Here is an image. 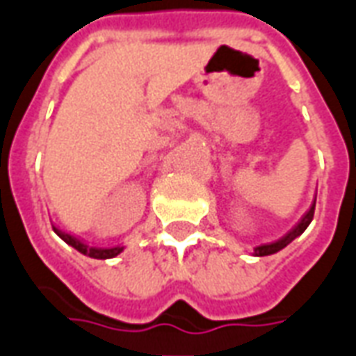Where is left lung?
Listing matches in <instances>:
<instances>
[{"mask_svg":"<svg viewBox=\"0 0 356 356\" xmlns=\"http://www.w3.org/2000/svg\"><path fill=\"white\" fill-rule=\"evenodd\" d=\"M314 205H316V201L312 203V207L307 211V214H305L303 218H301V222L295 226L293 230L289 232V234H286L284 238L278 239V241H274V243H264V245H259L254 247V254L257 257H264V254H272V253H278L280 249H284L286 245H289L291 241H293L297 236H301L305 230H307V226L311 224L312 216H314Z\"/></svg>","mask_w":356,"mask_h":356,"instance_id":"8db88e82","label":"left lung"}]
</instances>
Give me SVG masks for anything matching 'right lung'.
I'll list each match as a JSON object with an SVG mask.
<instances>
[{
    "instance_id": "1",
    "label": "right lung",
    "mask_w": 356,
    "mask_h": 356,
    "mask_svg": "<svg viewBox=\"0 0 356 356\" xmlns=\"http://www.w3.org/2000/svg\"><path fill=\"white\" fill-rule=\"evenodd\" d=\"M55 234L63 239V241H67L70 247H74L76 251H80L82 254H88V257H92V259H113V257H117L120 251H122V247H109V249H102V247H88L84 245L82 241H78L76 238H72L70 234L67 232L57 230V228H53Z\"/></svg>"
}]
</instances>
